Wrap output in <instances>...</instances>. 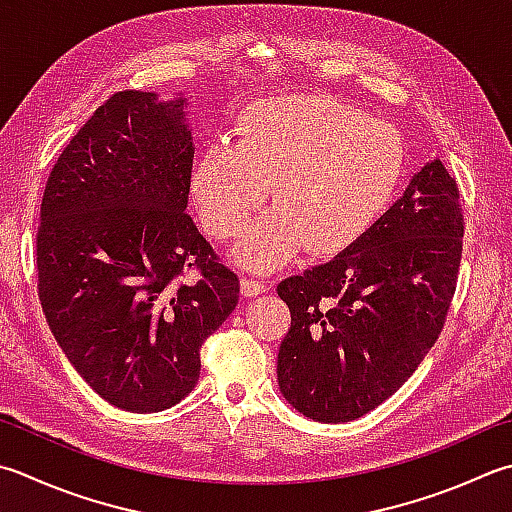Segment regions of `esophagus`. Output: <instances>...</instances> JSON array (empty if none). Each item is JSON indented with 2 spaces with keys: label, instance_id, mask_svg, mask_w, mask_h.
Here are the masks:
<instances>
[{
  "label": "esophagus",
  "instance_id": "esophagus-1",
  "mask_svg": "<svg viewBox=\"0 0 512 512\" xmlns=\"http://www.w3.org/2000/svg\"><path fill=\"white\" fill-rule=\"evenodd\" d=\"M266 282L262 279H255V277H242V295L244 297H255V295H262L266 293Z\"/></svg>",
  "mask_w": 512,
  "mask_h": 512
}]
</instances>
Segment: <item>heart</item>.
I'll use <instances>...</instances> for the list:
<instances>
[{
    "mask_svg": "<svg viewBox=\"0 0 512 512\" xmlns=\"http://www.w3.org/2000/svg\"><path fill=\"white\" fill-rule=\"evenodd\" d=\"M239 142L213 139L193 168V195L210 235H237L264 204L270 213L235 246L237 262L275 270L304 246L335 255L368 233L404 175L406 148L395 126L370 122L330 97L290 95L248 106Z\"/></svg>",
    "mask_w": 512,
    "mask_h": 512,
    "instance_id": "obj_1",
    "label": "heart"
}]
</instances>
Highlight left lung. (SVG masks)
I'll list each match as a JSON object with an SVG mask.
<instances>
[{
    "mask_svg": "<svg viewBox=\"0 0 512 512\" xmlns=\"http://www.w3.org/2000/svg\"><path fill=\"white\" fill-rule=\"evenodd\" d=\"M459 188L433 159L353 246L284 279L277 379L297 413L353 422L397 393L442 333L462 262Z\"/></svg>",
    "mask_w": 512,
    "mask_h": 512,
    "instance_id": "1",
    "label": "left lung"
}]
</instances>
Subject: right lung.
I'll list each match as a JSON object with an SVG mask.
<instances>
[{
	"label": "right lung",
	"mask_w": 512,
	"mask_h": 512,
	"mask_svg": "<svg viewBox=\"0 0 512 512\" xmlns=\"http://www.w3.org/2000/svg\"><path fill=\"white\" fill-rule=\"evenodd\" d=\"M193 155L186 97L122 90L77 130L44 190L37 290L50 333L130 413L182 402L199 348L239 299L237 275L186 213Z\"/></svg>",
	"instance_id": "obj_1"
}]
</instances>
